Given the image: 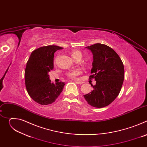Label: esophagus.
<instances>
[{"instance_id":"esophagus-1","label":"esophagus","mask_w":147,"mask_h":147,"mask_svg":"<svg viewBox=\"0 0 147 147\" xmlns=\"http://www.w3.org/2000/svg\"><path fill=\"white\" fill-rule=\"evenodd\" d=\"M76 82L77 84H83V82L82 81H76Z\"/></svg>"}]
</instances>
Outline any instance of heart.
I'll return each instance as SVG.
<instances>
[{
  "instance_id": "1",
  "label": "heart",
  "mask_w": 147,
  "mask_h": 147,
  "mask_svg": "<svg viewBox=\"0 0 147 147\" xmlns=\"http://www.w3.org/2000/svg\"><path fill=\"white\" fill-rule=\"evenodd\" d=\"M71 57H72L73 59H74V57H76L78 56H80L82 57L81 53L80 52L78 51H73L71 53ZM56 59L55 60V63H56ZM81 73H82V71L80 69H74L73 70H71V71H70L67 72L66 75L69 78H72V79H76L78 75L81 74Z\"/></svg>"
}]
</instances>
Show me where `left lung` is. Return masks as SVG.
Segmentation results:
<instances>
[{"label":"left lung","instance_id":"8db88e82","mask_svg":"<svg viewBox=\"0 0 147 147\" xmlns=\"http://www.w3.org/2000/svg\"><path fill=\"white\" fill-rule=\"evenodd\" d=\"M86 48L93 54L92 75L89 78H94L96 84H91L94 90L84 97L92 107H105L120 92L124 76L123 63L117 53L106 45L98 43Z\"/></svg>","mask_w":147,"mask_h":147}]
</instances>
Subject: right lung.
Returning a JSON list of instances; mask_svg holds the SVG:
<instances>
[{
  "mask_svg": "<svg viewBox=\"0 0 147 147\" xmlns=\"http://www.w3.org/2000/svg\"><path fill=\"white\" fill-rule=\"evenodd\" d=\"M63 48L56 45L40 47L31 53L25 70V83L30 97L47 105L53 103L62 92L64 82H51L48 72L53 69L55 52Z\"/></svg>",
  "mask_w": 147,
  "mask_h": 147,
  "instance_id": "right-lung-1",
  "label": "right lung"
}]
</instances>
